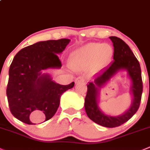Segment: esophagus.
Returning <instances> with one entry per match:
<instances>
[{
    "mask_svg": "<svg viewBox=\"0 0 150 150\" xmlns=\"http://www.w3.org/2000/svg\"><path fill=\"white\" fill-rule=\"evenodd\" d=\"M75 83H83L84 82V78H82V77H78L75 79Z\"/></svg>",
    "mask_w": 150,
    "mask_h": 150,
    "instance_id": "1",
    "label": "esophagus"
}]
</instances>
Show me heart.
I'll return each mask as SVG.
<instances>
[{"instance_id": "obj_1", "label": "heart", "mask_w": 150, "mask_h": 150, "mask_svg": "<svg viewBox=\"0 0 150 150\" xmlns=\"http://www.w3.org/2000/svg\"><path fill=\"white\" fill-rule=\"evenodd\" d=\"M113 55V49L108 44L88 43L72 52L69 64L74 70L86 69L92 66L99 68L105 64Z\"/></svg>"}]
</instances>
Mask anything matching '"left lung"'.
<instances>
[{
    "mask_svg": "<svg viewBox=\"0 0 150 150\" xmlns=\"http://www.w3.org/2000/svg\"><path fill=\"white\" fill-rule=\"evenodd\" d=\"M109 38L114 46V61L87 84L84 108L88 117L94 122L105 127H116L128 121L136 113L140 105L143 86L140 64L129 46L117 36ZM120 72H125L130 81L132 103L125 113L114 116L106 114L100 108V90Z\"/></svg>",
    "mask_w": 150,
    "mask_h": 150,
    "instance_id": "8db88e82",
    "label": "left lung"
}]
</instances>
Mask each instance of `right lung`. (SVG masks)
<instances>
[{
  "label": "right lung",
  "instance_id": "add662e5",
  "mask_svg": "<svg viewBox=\"0 0 150 150\" xmlns=\"http://www.w3.org/2000/svg\"><path fill=\"white\" fill-rule=\"evenodd\" d=\"M69 39L41 41L24 47L14 56L8 71L6 95L12 115L28 125H36L54 116L64 92L75 85H61L47 69H60L61 54Z\"/></svg>",
  "mask_w": 150,
  "mask_h": 150
}]
</instances>
